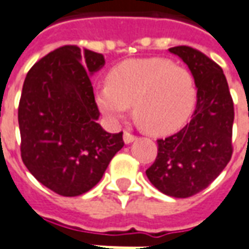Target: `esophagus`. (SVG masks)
Returning <instances> with one entry per match:
<instances>
[{"label": "esophagus", "mask_w": 249, "mask_h": 249, "mask_svg": "<svg viewBox=\"0 0 249 249\" xmlns=\"http://www.w3.org/2000/svg\"><path fill=\"white\" fill-rule=\"evenodd\" d=\"M136 139H137V137H136L134 134H132L130 132H126V130H125V132H124V142L125 143L133 142Z\"/></svg>", "instance_id": "1"}]
</instances>
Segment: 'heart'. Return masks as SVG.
I'll return each instance as SVG.
<instances>
[{
  "label": "heart",
  "mask_w": 249,
  "mask_h": 249,
  "mask_svg": "<svg viewBox=\"0 0 249 249\" xmlns=\"http://www.w3.org/2000/svg\"><path fill=\"white\" fill-rule=\"evenodd\" d=\"M195 83L189 70L163 58L129 59L108 73L97 88L96 103L112 120L123 119L133 104L136 121L153 134L174 132L190 117Z\"/></svg>",
  "instance_id": "1"
}]
</instances>
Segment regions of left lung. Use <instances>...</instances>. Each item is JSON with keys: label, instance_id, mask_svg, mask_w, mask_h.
Returning <instances> with one entry per match:
<instances>
[{"label": "left lung", "instance_id": "1", "mask_svg": "<svg viewBox=\"0 0 249 249\" xmlns=\"http://www.w3.org/2000/svg\"><path fill=\"white\" fill-rule=\"evenodd\" d=\"M193 73L196 107L185 128L157 140L156 161L146 170L154 187L169 196L189 198L204 190L232 156L233 101L220 66L189 46L169 49Z\"/></svg>", "mask_w": 249, "mask_h": 249}]
</instances>
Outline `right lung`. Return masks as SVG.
Segmentation results:
<instances>
[{
	"label": "right lung",
	"instance_id": "obj_1",
	"mask_svg": "<svg viewBox=\"0 0 249 249\" xmlns=\"http://www.w3.org/2000/svg\"><path fill=\"white\" fill-rule=\"evenodd\" d=\"M106 64L99 53L67 45L39 59L27 72L18 107L21 157L47 189L78 196L99 183L123 132L108 133L96 123L91 75Z\"/></svg>",
	"mask_w": 249,
	"mask_h": 249
}]
</instances>
